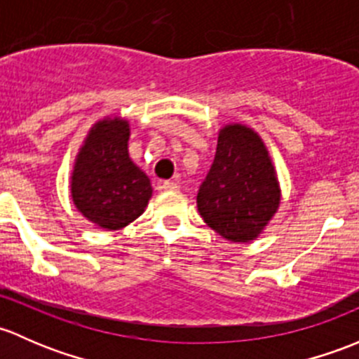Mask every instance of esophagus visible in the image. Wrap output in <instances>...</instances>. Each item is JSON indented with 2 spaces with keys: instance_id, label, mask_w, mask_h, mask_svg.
<instances>
[{
  "instance_id": "34e87169",
  "label": "esophagus",
  "mask_w": 359,
  "mask_h": 359,
  "mask_svg": "<svg viewBox=\"0 0 359 359\" xmlns=\"http://www.w3.org/2000/svg\"><path fill=\"white\" fill-rule=\"evenodd\" d=\"M162 188H164V190H178L180 183H176V181H164V183H162Z\"/></svg>"
}]
</instances>
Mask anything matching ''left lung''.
I'll list each match as a JSON object with an SVG mask.
<instances>
[{"mask_svg":"<svg viewBox=\"0 0 359 359\" xmlns=\"http://www.w3.org/2000/svg\"><path fill=\"white\" fill-rule=\"evenodd\" d=\"M278 205V180L261 136L243 124L224 126L197 194L202 219L230 242H250Z\"/></svg>","mask_w":359,"mask_h":359,"instance_id":"left-lung-1","label":"left lung"}]
</instances>
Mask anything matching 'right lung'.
Returning a JSON list of instances; mask_svg holds the SVG:
<instances>
[{
    "label": "right lung",
    "mask_w": 359,
    "mask_h": 359,
    "mask_svg": "<svg viewBox=\"0 0 359 359\" xmlns=\"http://www.w3.org/2000/svg\"><path fill=\"white\" fill-rule=\"evenodd\" d=\"M129 123L98 121L77 154L70 178L74 205L91 223L121 230L142 216L152 197L149 176L129 158Z\"/></svg>",
    "instance_id": "obj_1"
}]
</instances>
